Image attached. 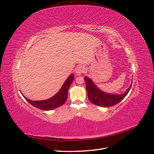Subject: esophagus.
<instances>
[{
	"label": "esophagus",
	"instance_id": "obj_1",
	"mask_svg": "<svg viewBox=\"0 0 154 154\" xmlns=\"http://www.w3.org/2000/svg\"><path fill=\"white\" fill-rule=\"evenodd\" d=\"M85 67L82 65H80V66H78L76 69V73L77 74V75H80L81 74L85 72Z\"/></svg>",
	"mask_w": 154,
	"mask_h": 154
}]
</instances>
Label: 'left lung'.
Instances as JSON below:
<instances>
[{
    "instance_id": "obj_1",
    "label": "left lung",
    "mask_w": 154,
    "mask_h": 154,
    "mask_svg": "<svg viewBox=\"0 0 154 154\" xmlns=\"http://www.w3.org/2000/svg\"><path fill=\"white\" fill-rule=\"evenodd\" d=\"M84 80L86 83V89L87 91L88 100H90L92 103L103 107L112 106L118 104L127 95L130 90V88L132 87L131 84L127 91L122 94H108V93L103 92V91L98 89V88L94 84V83L88 78L85 77Z\"/></svg>"
}]
</instances>
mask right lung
Segmentation results:
<instances>
[{"label":"right lung","mask_w":154,"mask_h":154,"mask_svg":"<svg viewBox=\"0 0 154 154\" xmlns=\"http://www.w3.org/2000/svg\"><path fill=\"white\" fill-rule=\"evenodd\" d=\"M73 80L74 75L73 74H71L68 77L66 81L65 82L63 86L60 88V90L58 91L57 94L48 100L44 101H32L29 100V99H27L25 96H23L24 97V98L27 102H29L31 105L37 109L43 110H51L55 109L66 103L67 99L68 90Z\"/></svg>","instance_id":"add662e5"}]
</instances>
